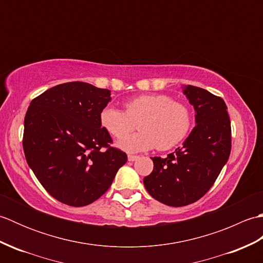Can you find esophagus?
I'll return each mask as SVG.
<instances>
[{
    "instance_id": "esophagus-1",
    "label": "esophagus",
    "mask_w": 263,
    "mask_h": 263,
    "mask_svg": "<svg viewBox=\"0 0 263 263\" xmlns=\"http://www.w3.org/2000/svg\"><path fill=\"white\" fill-rule=\"evenodd\" d=\"M138 158H139V156H136V155H128V156H127L128 161H135V160H137Z\"/></svg>"
}]
</instances>
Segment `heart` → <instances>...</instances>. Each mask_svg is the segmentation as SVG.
Instances as JSON below:
<instances>
[{"label": "heart", "instance_id": "1", "mask_svg": "<svg viewBox=\"0 0 263 263\" xmlns=\"http://www.w3.org/2000/svg\"><path fill=\"white\" fill-rule=\"evenodd\" d=\"M124 107L125 111L106 106L100 110L99 122L111 137L122 138L116 146L127 153L146 152L155 147L171 149L187 136L192 125L187 106L174 102L167 95H140L127 99ZM137 120L141 132L125 137Z\"/></svg>", "mask_w": 263, "mask_h": 263}]
</instances>
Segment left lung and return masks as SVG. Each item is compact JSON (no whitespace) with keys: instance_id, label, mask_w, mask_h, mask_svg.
Segmentation results:
<instances>
[{"instance_id":"obj_1","label":"left lung","mask_w":263,"mask_h":263,"mask_svg":"<svg viewBox=\"0 0 263 263\" xmlns=\"http://www.w3.org/2000/svg\"><path fill=\"white\" fill-rule=\"evenodd\" d=\"M183 93L195 110V125L182 148L166 158L154 157V171L143 178L148 193L171 206L191 204L209 191L227 163L232 148L231 120L222 98L185 86Z\"/></svg>"}]
</instances>
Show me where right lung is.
Listing matches in <instances>:
<instances>
[{"mask_svg":"<svg viewBox=\"0 0 263 263\" xmlns=\"http://www.w3.org/2000/svg\"><path fill=\"white\" fill-rule=\"evenodd\" d=\"M108 89L74 81L33 98L25 116L26 160L44 189L72 206L92 203L107 191L127 156L110 147L100 125Z\"/></svg>","mask_w":263,"mask_h":263,"instance_id":"1","label":"right lung"}]
</instances>
